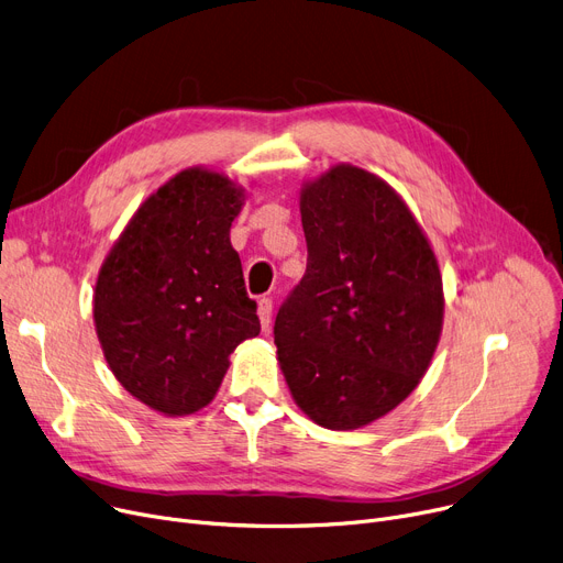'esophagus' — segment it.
Wrapping results in <instances>:
<instances>
[{"mask_svg": "<svg viewBox=\"0 0 563 563\" xmlns=\"http://www.w3.org/2000/svg\"><path fill=\"white\" fill-rule=\"evenodd\" d=\"M256 313H258V320H261V328L263 330L271 328V323H273V300L271 298H261Z\"/></svg>", "mask_w": 563, "mask_h": 563, "instance_id": "34e87169", "label": "esophagus"}]
</instances>
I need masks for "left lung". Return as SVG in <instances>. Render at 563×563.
I'll use <instances>...</instances> for the list:
<instances>
[{
	"mask_svg": "<svg viewBox=\"0 0 563 563\" xmlns=\"http://www.w3.org/2000/svg\"><path fill=\"white\" fill-rule=\"evenodd\" d=\"M307 273L275 320L277 360L298 408L330 431L391 412L431 366L442 275L389 183L339 163L300 190Z\"/></svg>",
	"mask_w": 563,
	"mask_h": 563,
	"instance_id": "8db88e82",
	"label": "left lung"
}]
</instances>
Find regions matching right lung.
<instances>
[{"label": "right lung", "instance_id": "1", "mask_svg": "<svg viewBox=\"0 0 563 563\" xmlns=\"http://www.w3.org/2000/svg\"><path fill=\"white\" fill-rule=\"evenodd\" d=\"M247 192L187 167L135 210L93 290V323L114 378L151 410L183 417L216 398L229 355L261 332L231 222Z\"/></svg>", "mask_w": 563, "mask_h": 563}]
</instances>
